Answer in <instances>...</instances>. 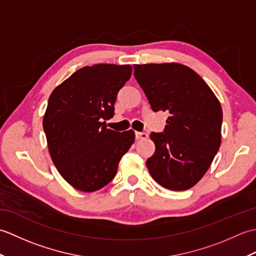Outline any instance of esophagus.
<instances>
[{
    "label": "esophagus",
    "mask_w": 256,
    "mask_h": 256,
    "mask_svg": "<svg viewBox=\"0 0 256 256\" xmlns=\"http://www.w3.org/2000/svg\"><path fill=\"white\" fill-rule=\"evenodd\" d=\"M135 138L136 140H146L148 138V134L145 132H135Z\"/></svg>",
    "instance_id": "obj_1"
}]
</instances>
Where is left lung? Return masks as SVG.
<instances>
[{
	"mask_svg": "<svg viewBox=\"0 0 256 256\" xmlns=\"http://www.w3.org/2000/svg\"><path fill=\"white\" fill-rule=\"evenodd\" d=\"M134 77L152 110L167 111L162 133H150L155 153L146 160L160 186L182 192L208 170L221 144L222 108L204 79L177 62L134 64Z\"/></svg>",
	"mask_w": 256,
	"mask_h": 256,
	"instance_id": "1",
	"label": "left lung"
}]
</instances>
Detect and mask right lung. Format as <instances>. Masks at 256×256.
Masks as SVG:
<instances>
[{"mask_svg": "<svg viewBox=\"0 0 256 256\" xmlns=\"http://www.w3.org/2000/svg\"><path fill=\"white\" fill-rule=\"evenodd\" d=\"M130 64H99L77 70L56 86L42 128L57 170L80 192L103 188L135 140L133 130L116 132L104 120L114 116L120 89L131 78Z\"/></svg>", "mask_w": 256, "mask_h": 256, "instance_id": "right-lung-1", "label": "right lung"}]
</instances>
